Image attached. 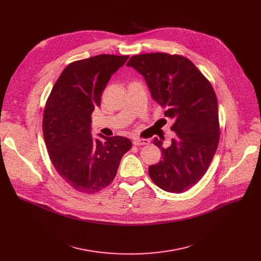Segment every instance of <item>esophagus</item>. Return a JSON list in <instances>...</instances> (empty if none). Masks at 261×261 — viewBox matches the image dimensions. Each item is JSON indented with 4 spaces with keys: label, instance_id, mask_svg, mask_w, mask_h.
<instances>
[{
    "label": "esophagus",
    "instance_id": "esophagus-1",
    "mask_svg": "<svg viewBox=\"0 0 261 261\" xmlns=\"http://www.w3.org/2000/svg\"><path fill=\"white\" fill-rule=\"evenodd\" d=\"M148 141L147 139H141V138H135L133 139V144L134 145H145V144H148Z\"/></svg>",
    "mask_w": 261,
    "mask_h": 261
}]
</instances>
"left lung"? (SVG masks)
<instances>
[{
    "label": "left lung",
    "instance_id": "8db88e82",
    "mask_svg": "<svg viewBox=\"0 0 261 261\" xmlns=\"http://www.w3.org/2000/svg\"><path fill=\"white\" fill-rule=\"evenodd\" d=\"M128 67L144 77L151 95L174 121L175 138L167 147L154 144L162 160L148 167L152 180L164 191L182 193L206 172L217 151L220 126L218 101L211 83L187 58L163 53L131 57Z\"/></svg>",
    "mask_w": 261,
    "mask_h": 261
}]
</instances>
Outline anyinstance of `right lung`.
<instances>
[{"mask_svg":"<svg viewBox=\"0 0 261 261\" xmlns=\"http://www.w3.org/2000/svg\"><path fill=\"white\" fill-rule=\"evenodd\" d=\"M129 56L99 55L70 63L45 104L43 136L53 165L73 189L96 193L114 180L132 142L123 136L94 138L92 114L101 95Z\"/></svg>","mask_w":261,"mask_h":261,"instance_id":"add662e5","label":"right lung"}]
</instances>
